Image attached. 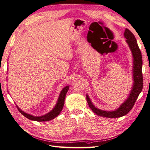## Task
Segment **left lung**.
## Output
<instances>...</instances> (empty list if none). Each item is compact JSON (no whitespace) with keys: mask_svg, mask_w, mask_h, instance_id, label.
Masks as SVG:
<instances>
[{"mask_svg":"<svg viewBox=\"0 0 150 150\" xmlns=\"http://www.w3.org/2000/svg\"><path fill=\"white\" fill-rule=\"evenodd\" d=\"M126 41L128 44L133 56V86L129 94L128 98L125 103H122L120 107L113 111H105L95 108L92 104L88 95H86L89 106L95 114L98 116L106 117H119L123 116L131 111L134 105V103L143 89V79L142 74V56L140 49L137 44L134 34L128 29H126L124 33Z\"/></svg>","mask_w":150,"mask_h":150,"instance_id":"1","label":"left lung"}]
</instances>
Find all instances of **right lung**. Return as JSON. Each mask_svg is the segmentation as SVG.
<instances>
[{
	"label": "right lung",
	"mask_w": 150,
	"mask_h": 150,
	"mask_svg": "<svg viewBox=\"0 0 150 150\" xmlns=\"http://www.w3.org/2000/svg\"><path fill=\"white\" fill-rule=\"evenodd\" d=\"M69 86H66V87H65L64 88H63V89L61 91V93L59 95V97L57 103L56 104V105L55 106V107L54 108V109L51 112H49V113H47V114L45 115L44 116H32L30 115L27 114V113L24 112V111H22L17 106L18 110L20 111V112L22 115H24L25 117H27V118H28L30 120H34V121H39V122L47 121L51 120L54 118H55L56 117H57L59 115V113L62 111L63 106H64L66 94L67 92L68 89H69Z\"/></svg>",
	"instance_id": "right-lung-1"
}]
</instances>
